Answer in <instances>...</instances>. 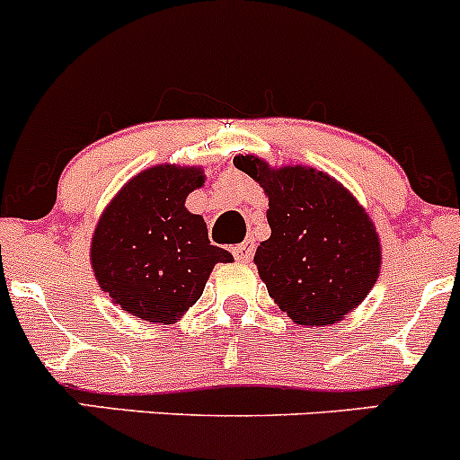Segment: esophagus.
Returning a JSON list of instances; mask_svg holds the SVG:
<instances>
[{"mask_svg":"<svg viewBox=\"0 0 460 460\" xmlns=\"http://www.w3.org/2000/svg\"><path fill=\"white\" fill-rule=\"evenodd\" d=\"M234 256L240 262H249L253 256V244L252 243H243V244H235L234 247Z\"/></svg>","mask_w":460,"mask_h":460,"instance_id":"34e87169","label":"esophagus"}]
</instances>
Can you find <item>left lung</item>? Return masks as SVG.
Masks as SVG:
<instances>
[{"label": "left lung", "mask_w": 460, "mask_h": 460, "mask_svg": "<svg viewBox=\"0 0 460 460\" xmlns=\"http://www.w3.org/2000/svg\"><path fill=\"white\" fill-rule=\"evenodd\" d=\"M269 198V240L253 262L273 303L296 324L324 327L347 318L378 280L383 247L372 217L354 193L324 171L271 166L235 155Z\"/></svg>", "instance_id": "1"}]
</instances>
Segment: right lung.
Here are the masks:
<instances>
[{"instance_id":"right-lung-1","label":"right lung","mask_w":460,"mask_h":460,"mask_svg":"<svg viewBox=\"0 0 460 460\" xmlns=\"http://www.w3.org/2000/svg\"><path fill=\"white\" fill-rule=\"evenodd\" d=\"M202 166L155 164L133 175L106 204L91 240L95 280L115 307L151 324L178 323L200 300L217 262H234L208 243L207 222L189 211Z\"/></svg>"}]
</instances>
